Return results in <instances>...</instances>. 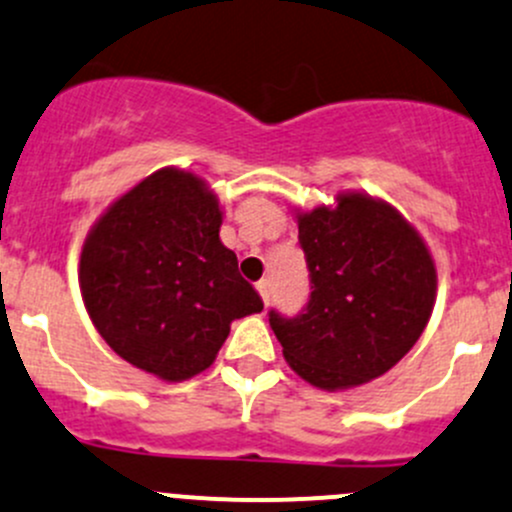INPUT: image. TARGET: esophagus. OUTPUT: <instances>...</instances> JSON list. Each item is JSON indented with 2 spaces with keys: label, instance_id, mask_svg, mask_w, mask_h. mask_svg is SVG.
<instances>
[{
  "label": "esophagus",
  "instance_id": "1",
  "mask_svg": "<svg viewBox=\"0 0 512 512\" xmlns=\"http://www.w3.org/2000/svg\"><path fill=\"white\" fill-rule=\"evenodd\" d=\"M257 292H260V297H262V301H265V304H270V299H272L270 279H260V282H257Z\"/></svg>",
  "mask_w": 512,
  "mask_h": 512
}]
</instances>
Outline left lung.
<instances>
[{"label": "left lung", "instance_id": "left-lung-1", "mask_svg": "<svg viewBox=\"0 0 512 512\" xmlns=\"http://www.w3.org/2000/svg\"><path fill=\"white\" fill-rule=\"evenodd\" d=\"M297 223L311 294L294 319L270 311L284 358L321 390L370 383L410 353L432 316V252L368 193H341L336 208L297 213Z\"/></svg>", "mask_w": 512, "mask_h": 512}]
</instances>
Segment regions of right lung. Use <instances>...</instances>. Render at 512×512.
I'll return each mask as SVG.
<instances>
[{
    "label": "right lung",
    "mask_w": 512,
    "mask_h": 512,
    "mask_svg": "<svg viewBox=\"0 0 512 512\" xmlns=\"http://www.w3.org/2000/svg\"><path fill=\"white\" fill-rule=\"evenodd\" d=\"M223 211L191 171L159 169L117 198L80 252V292L107 346L181 383L211 368L230 324L262 311L220 242Z\"/></svg>",
    "instance_id": "right-lung-1"
}]
</instances>
